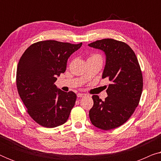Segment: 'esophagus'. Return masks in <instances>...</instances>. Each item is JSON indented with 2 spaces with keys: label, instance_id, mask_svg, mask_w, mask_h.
<instances>
[{
  "label": "esophagus",
  "instance_id": "esophagus-1",
  "mask_svg": "<svg viewBox=\"0 0 161 161\" xmlns=\"http://www.w3.org/2000/svg\"><path fill=\"white\" fill-rule=\"evenodd\" d=\"M77 96H78V97H83L86 96L85 94H83V93H78L77 94Z\"/></svg>",
  "mask_w": 161,
  "mask_h": 161
}]
</instances>
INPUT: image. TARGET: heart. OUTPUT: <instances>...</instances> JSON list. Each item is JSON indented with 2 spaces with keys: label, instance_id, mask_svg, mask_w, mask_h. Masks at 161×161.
Wrapping results in <instances>:
<instances>
[{
  "label": "heart",
  "instance_id": "heart-1",
  "mask_svg": "<svg viewBox=\"0 0 161 161\" xmlns=\"http://www.w3.org/2000/svg\"><path fill=\"white\" fill-rule=\"evenodd\" d=\"M101 58V59H102V57H101L100 55H99V54H97V53L92 54L91 56H90L89 58Z\"/></svg>",
  "mask_w": 161,
  "mask_h": 161
}]
</instances>
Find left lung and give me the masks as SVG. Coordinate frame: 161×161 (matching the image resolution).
<instances>
[{"label": "left lung", "instance_id": "8db88e82", "mask_svg": "<svg viewBox=\"0 0 161 161\" xmlns=\"http://www.w3.org/2000/svg\"><path fill=\"white\" fill-rule=\"evenodd\" d=\"M89 46L105 52L106 64L102 78L111 82L104 101L98 95L92 96L89 118L94 126L109 130L125 124L138 106L143 89L142 69L135 53L125 42L103 39Z\"/></svg>", "mask_w": 161, "mask_h": 161}]
</instances>
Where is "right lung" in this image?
Instances as JSON below:
<instances>
[{"mask_svg":"<svg viewBox=\"0 0 161 161\" xmlns=\"http://www.w3.org/2000/svg\"><path fill=\"white\" fill-rule=\"evenodd\" d=\"M82 42L74 45L56 40L37 42L22 55L17 69L19 97L28 114L41 126L58 127L67 122L75 103L73 92L57 89V76L64 73L68 58Z\"/></svg>","mask_w":161,"mask_h":161,"instance_id":"obj_1","label":"right lung"}]
</instances>
